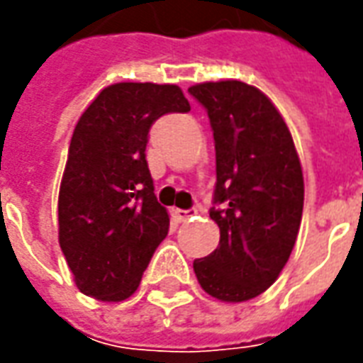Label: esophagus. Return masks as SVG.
<instances>
[{"label":"esophagus","mask_w":363,"mask_h":363,"mask_svg":"<svg viewBox=\"0 0 363 363\" xmlns=\"http://www.w3.org/2000/svg\"><path fill=\"white\" fill-rule=\"evenodd\" d=\"M194 213H196V210H174V218L179 221H186L190 220Z\"/></svg>","instance_id":"34e87169"}]
</instances>
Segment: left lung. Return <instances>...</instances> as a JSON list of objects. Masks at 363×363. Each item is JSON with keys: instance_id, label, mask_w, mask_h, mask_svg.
Instances as JSON below:
<instances>
[{"instance_id": "1", "label": "left lung", "mask_w": 363, "mask_h": 363, "mask_svg": "<svg viewBox=\"0 0 363 363\" xmlns=\"http://www.w3.org/2000/svg\"><path fill=\"white\" fill-rule=\"evenodd\" d=\"M189 93L202 103L216 142L212 218L220 247L194 260L208 296L241 303L278 280L296 245L303 213V171L280 111L249 83H196Z\"/></svg>"}]
</instances>
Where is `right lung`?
I'll list each match as a JSON object with an SVG mask.
<instances>
[{
    "instance_id": "right-lung-1",
    "label": "right lung",
    "mask_w": 363,
    "mask_h": 363,
    "mask_svg": "<svg viewBox=\"0 0 363 363\" xmlns=\"http://www.w3.org/2000/svg\"><path fill=\"white\" fill-rule=\"evenodd\" d=\"M171 83H114L85 108L67 150L58 196V241L75 286L99 301L134 294L169 233L145 161L151 124L189 112Z\"/></svg>"
}]
</instances>
